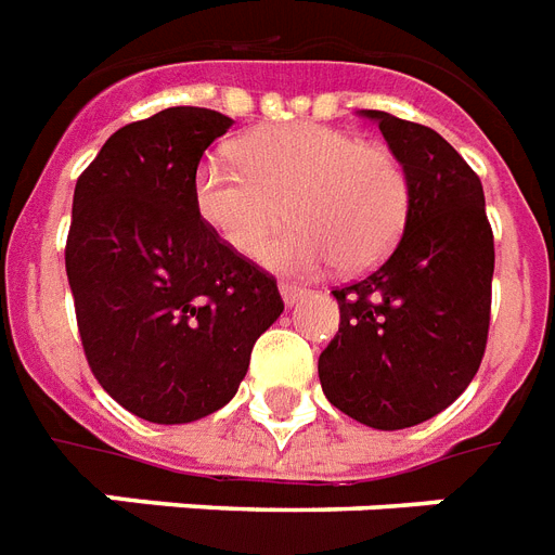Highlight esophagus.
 Masks as SVG:
<instances>
[{
  "label": "esophagus",
  "mask_w": 555,
  "mask_h": 555,
  "mask_svg": "<svg viewBox=\"0 0 555 555\" xmlns=\"http://www.w3.org/2000/svg\"><path fill=\"white\" fill-rule=\"evenodd\" d=\"M279 294H282L287 305H294L299 296H305V287L296 285V282H279Z\"/></svg>",
  "instance_id": "34e87169"
}]
</instances>
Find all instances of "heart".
Returning a JSON list of instances; mask_svg holds the SVG:
<instances>
[{
	"instance_id": "heart-1",
	"label": "heart",
	"mask_w": 555,
	"mask_h": 555,
	"mask_svg": "<svg viewBox=\"0 0 555 555\" xmlns=\"http://www.w3.org/2000/svg\"><path fill=\"white\" fill-rule=\"evenodd\" d=\"M242 164L207 155L192 176V204L212 233L256 256L285 216L299 221L261 259L291 273L377 264L409 212V176L395 152L325 124H285L244 138ZM288 207L285 208L284 204Z\"/></svg>"
}]
</instances>
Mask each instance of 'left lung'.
<instances>
[{
  "instance_id": "obj_1",
  "label": "left lung",
  "mask_w": 555,
  "mask_h": 555,
  "mask_svg": "<svg viewBox=\"0 0 555 555\" xmlns=\"http://www.w3.org/2000/svg\"><path fill=\"white\" fill-rule=\"evenodd\" d=\"M363 115L403 164L409 212L388 259L334 291L339 331L320 354V383L348 417L405 429L443 412L481 365L495 244L481 178L435 129Z\"/></svg>"
}]
</instances>
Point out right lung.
Returning a JSON list of instances; mask_svg holds the SVG:
<instances>
[{
    "instance_id": "1",
    "label": "right lung",
    "mask_w": 555,
    "mask_h": 555,
    "mask_svg": "<svg viewBox=\"0 0 555 555\" xmlns=\"http://www.w3.org/2000/svg\"><path fill=\"white\" fill-rule=\"evenodd\" d=\"M233 120L172 106L117 129L74 186L65 273L91 374L150 423L233 400L285 302L195 212L192 176Z\"/></svg>"
}]
</instances>
